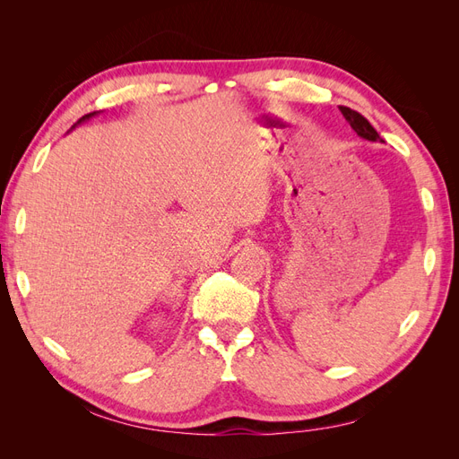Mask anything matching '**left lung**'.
Segmentation results:
<instances>
[{
	"label": "left lung",
	"mask_w": 459,
	"mask_h": 459,
	"mask_svg": "<svg viewBox=\"0 0 459 459\" xmlns=\"http://www.w3.org/2000/svg\"><path fill=\"white\" fill-rule=\"evenodd\" d=\"M342 117L349 120V124L352 126V130L359 135L364 137V140L368 142H377L379 140V134L375 132V128L371 126V124L368 122V118H364L359 113H356V110L349 108V107H339Z\"/></svg>",
	"instance_id": "obj_1"
}]
</instances>
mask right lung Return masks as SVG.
<instances>
[{
	"mask_svg": "<svg viewBox=\"0 0 459 459\" xmlns=\"http://www.w3.org/2000/svg\"><path fill=\"white\" fill-rule=\"evenodd\" d=\"M93 115H95V113H90V115H84V117H82V118H80V120H78V122H76V124H80V122H84V120H88V118H91V117H93Z\"/></svg>",
	"mask_w": 459,
	"mask_h": 459,
	"instance_id": "1",
	"label": "right lung"
}]
</instances>
